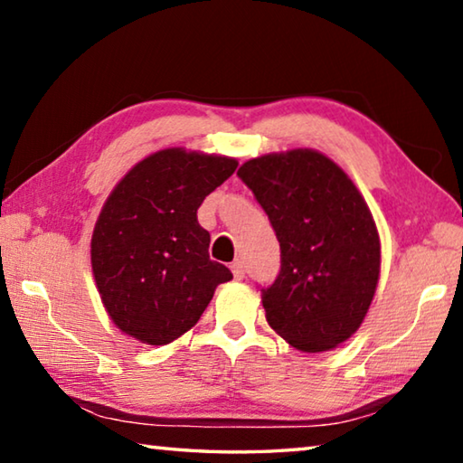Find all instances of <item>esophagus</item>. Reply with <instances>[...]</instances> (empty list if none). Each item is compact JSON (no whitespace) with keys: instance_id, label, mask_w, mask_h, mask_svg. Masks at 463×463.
Returning a JSON list of instances; mask_svg holds the SVG:
<instances>
[{"instance_id":"obj_1","label":"esophagus","mask_w":463,"mask_h":463,"mask_svg":"<svg viewBox=\"0 0 463 463\" xmlns=\"http://www.w3.org/2000/svg\"><path fill=\"white\" fill-rule=\"evenodd\" d=\"M231 269H232L234 279H242V278H245V263H242V261H234V263L231 265Z\"/></svg>"}]
</instances>
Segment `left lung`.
<instances>
[{
    "label": "left lung",
    "instance_id": "1",
    "mask_svg": "<svg viewBox=\"0 0 463 463\" xmlns=\"http://www.w3.org/2000/svg\"><path fill=\"white\" fill-rule=\"evenodd\" d=\"M237 175L281 249L279 276L261 289L269 326L304 354L339 347L362 326L380 279V234L362 192L315 148L255 156Z\"/></svg>",
    "mask_w": 463,
    "mask_h": 463
}]
</instances>
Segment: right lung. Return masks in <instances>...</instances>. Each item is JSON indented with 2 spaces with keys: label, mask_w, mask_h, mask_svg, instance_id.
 <instances>
[{
  "label": "right lung",
  "mask_w": 463,
  "mask_h": 463,
  "mask_svg": "<svg viewBox=\"0 0 463 463\" xmlns=\"http://www.w3.org/2000/svg\"><path fill=\"white\" fill-rule=\"evenodd\" d=\"M239 161L161 148L124 175L93 226L91 271L101 304L124 335L167 345L190 331L218 284L232 279L210 260L198 208Z\"/></svg>",
  "instance_id": "1"
}]
</instances>
